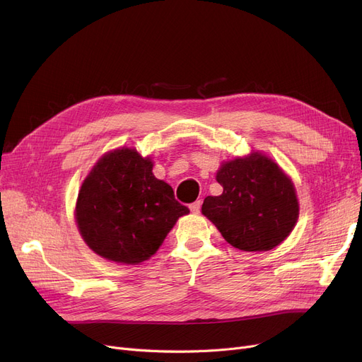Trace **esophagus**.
<instances>
[{
    "instance_id": "1",
    "label": "esophagus",
    "mask_w": 362,
    "mask_h": 362,
    "mask_svg": "<svg viewBox=\"0 0 362 362\" xmlns=\"http://www.w3.org/2000/svg\"><path fill=\"white\" fill-rule=\"evenodd\" d=\"M201 205H202V202L201 201H195L194 204H191V211L194 213V214H199V211H201Z\"/></svg>"
}]
</instances>
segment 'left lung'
<instances>
[{"mask_svg":"<svg viewBox=\"0 0 362 362\" xmlns=\"http://www.w3.org/2000/svg\"><path fill=\"white\" fill-rule=\"evenodd\" d=\"M218 197H206L202 214L235 248L270 251L286 239L298 221L299 202L292 179L259 151L223 161L216 175Z\"/></svg>","mask_w":362,"mask_h":362,"instance_id":"obj_1","label":"left lung"}]
</instances>
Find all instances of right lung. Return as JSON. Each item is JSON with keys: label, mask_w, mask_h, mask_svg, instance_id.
<instances>
[{"label": "right lung", "mask_w": 362, "mask_h": 362, "mask_svg": "<svg viewBox=\"0 0 362 362\" xmlns=\"http://www.w3.org/2000/svg\"><path fill=\"white\" fill-rule=\"evenodd\" d=\"M151 157L136 148L105 152L85 177L74 218L100 257L136 265L154 255L176 221L189 214L168 183L152 173Z\"/></svg>", "instance_id": "obj_1"}]
</instances>
